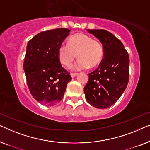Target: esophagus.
Returning a JSON list of instances; mask_svg holds the SVG:
<instances>
[{"mask_svg":"<svg viewBox=\"0 0 150 150\" xmlns=\"http://www.w3.org/2000/svg\"><path fill=\"white\" fill-rule=\"evenodd\" d=\"M77 75H78V74H75V73H71V74H70L71 78H74V77L76 76Z\"/></svg>","mask_w":150,"mask_h":150,"instance_id":"1","label":"esophagus"}]
</instances>
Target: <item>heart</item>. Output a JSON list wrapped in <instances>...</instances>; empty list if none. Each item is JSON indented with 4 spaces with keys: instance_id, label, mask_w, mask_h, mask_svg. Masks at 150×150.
I'll list each match as a JSON object with an SVG mask.
<instances>
[{
    "instance_id": "obj_1",
    "label": "heart",
    "mask_w": 150,
    "mask_h": 150,
    "mask_svg": "<svg viewBox=\"0 0 150 150\" xmlns=\"http://www.w3.org/2000/svg\"><path fill=\"white\" fill-rule=\"evenodd\" d=\"M77 56L79 60L75 65L76 69L81 70L89 67L95 68L103 61V47L100 43L87 35L75 34L69 39L68 44L60 45L58 57L63 65L70 67Z\"/></svg>"
}]
</instances>
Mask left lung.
<instances>
[{
    "instance_id": "obj_1",
    "label": "left lung",
    "mask_w": 150,
    "mask_h": 150,
    "mask_svg": "<svg viewBox=\"0 0 150 150\" xmlns=\"http://www.w3.org/2000/svg\"><path fill=\"white\" fill-rule=\"evenodd\" d=\"M102 43L104 59L100 66L89 74L84 88L85 98L91 106L109 108L119 100L129 81V55L122 42L103 29H87Z\"/></svg>"
}]
</instances>
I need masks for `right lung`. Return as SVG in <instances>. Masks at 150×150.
Returning a JSON list of instances; mask_svg holds the SVG:
<instances>
[{
	"mask_svg": "<svg viewBox=\"0 0 150 150\" xmlns=\"http://www.w3.org/2000/svg\"><path fill=\"white\" fill-rule=\"evenodd\" d=\"M69 32L67 28L41 32L26 46L23 67L28 89L33 97L44 105L52 106L59 103L71 80L58 57L59 47Z\"/></svg>",
	"mask_w": 150,
	"mask_h": 150,
	"instance_id": "add662e5",
	"label": "right lung"
}]
</instances>
